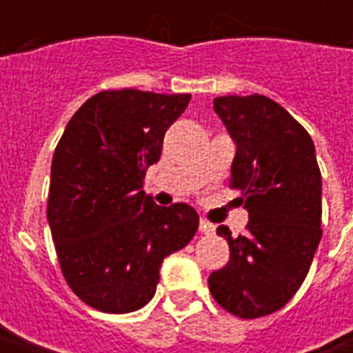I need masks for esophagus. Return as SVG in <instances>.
Returning a JSON list of instances; mask_svg holds the SVG:
<instances>
[{"instance_id":"esophagus-1","label":"esophagus","mask_w":353,"mask_h":353,"mask_svg":"<svg viewBox=\"0 0 353 353\" xmlns=\"http://www.w3.org/2000/svg\"><path fill=\"white\" fill-rule=\"evenodd\" d=\"M199 229H200V232H202V234H214L215 225H214V223L206 221V219H200Z\"/></svg>"}]
</instances>
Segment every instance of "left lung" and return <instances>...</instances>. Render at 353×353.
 I'll list each match as a JSON object with an SVG mask.
<instances>
[{"mask_svg": "<svg viewBox=\"0 0 353 353\" xmlns=\"http://www.w3.org/2000/svg\"><path fill=\"white\" fill-rule=\"evenodd\" d=\"M215 113L236 143L230 187L250 214L230 259L210 274L219 306L253 319L280 310L303 285L321 240V174L310 134L266 96H221Z\"/></svg>", "mask_w": 353, "mask_h": 353, "instance_id": "1", "label": "left lung"}]
</instances>
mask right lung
Returning a JSON list of instances; mask_svg holds the SVG:
<instances>
[{"label": "right lung", "instance_id": "add662e5", "mask_svg": "<svg viewBox=\"0 0 353 353\" xmlns=\"http://www.w3.org/2000/svg\"><path fill=\"white\" fill-rule=\"evenodd\" d=\"M191 94L124 88L94 94L70 119L50 166L47 219L68 285L108 314L139 310L154 295L162 261L191 242L199 214L157 206L147 168Z\"/></svg>", "mask_w": 353, "mask_h": 353}]
</instances>
